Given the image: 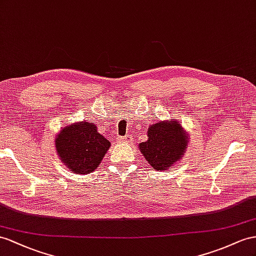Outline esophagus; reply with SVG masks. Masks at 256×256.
Instances as JSON below:
<instances>
[{
	"label": "esophagus",
	"mask_w": 256,
	"mask_h": 256,
	"mask_svg": "<svg viewBox=\"0 0 256 256\" xmlns=\"http://www.w3.org/2000/svg\"><path fill=\"white\" fill-rule=\"evenodd\" d=\"M121 140L124 142H133V136L128 134V135H126L124 137H122Z\"/></svg>",
	"instance_id": "esophagus-1"
}]
</instances>
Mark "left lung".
Instances as JSON below:
<instances>
[{
    "label": "left lung",
    "instance_id": "obj_1",
    "mask_svg": "<svg viewBox=\"0 0 256 256\" xmlns=\"http://www.w3.org/2000/svg\"><path fill=\"white\" fill-rule=\"evenodd\" d=\"M148 140L138 148L149 166L156 171L166 172L184 158L189 145V134L176 120H164L152 124L147 130Z\"/></svg>",
    "mask_w": 256,
    "mask_h": 256
}]
</instances>
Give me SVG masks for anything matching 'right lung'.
Wrapping results in <instances>:
<instances>
[{"label": "right lung", "mask_w": 256, "mask_h": 256, "mask_svg": "<svg viewBox=\"0 0 256 256\" xmlns=\"http://www.w3.org/2000/svg\"><path fill=\"white\" fill-rule=\"evenodd\" d=\"M56 152L62 162L76 174H90L100 166L110 142L86 121L71 123L55 137Z\"/></svg>", "instance_id": "1"}]
</instances>
